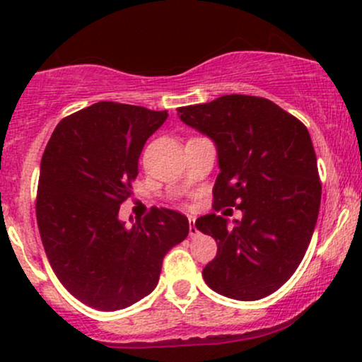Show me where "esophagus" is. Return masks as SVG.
<instances>
[{
	"label": "esophagus",
	"instance_id": "1",
	"mask_svg": "<svg viewBox=\"0 0 362 362\" xmlns=\"http://www.w3.org/2000/svg\"><path fill=\"white\" fill-rule=\"evenodd\" d=\"M197 233H199V230H197V226H195V219L190 218L189 219V236L190 238H194Z\"/></svg>",
	"mask_w": 362,
	"mask_h": 362
}]
</instances>
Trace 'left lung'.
Here are the masks:
<instances>
[{
	"label": "left lung",
	"mask_w": 362,
	"mask_h": 362,
	"mask_svg": "<svg viewBox=\"0 0 362 362\" xmlns=\"http://www.w3.org/2000/svg\"><path fill=\"white\" fill-rule=\"evenodd\" d=\"M178 115L218 148L214 209L236 207L243 214L233 226L216 213L195 221L218 243L202 277L233 300L269 296L301 264L317 224L322 182L308 129L274 102L252 95H223L180 107Z\"/></svg>",
	"instance_id": "1"
}]
</instances>
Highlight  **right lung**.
Segmentation results:
<instances>
[{"label":"right lung","instance_id":"add662e5","mask_svg":"<svg viewBox=\"0 0 362 362\" xmlns=\"http://www.w3.org/2000/svg\"><path fill=\"white\" fill-rule=\"evenodd\" d=\"M167 117V110L98 102L62 119L45 146L35 202L45 255L61 284L95 310L148 296L163 257L189 235V219L165 207L132 226L119 219L141 151Z\"/></svg>","mask_w":362,"mask_h":362}]
</instances>
